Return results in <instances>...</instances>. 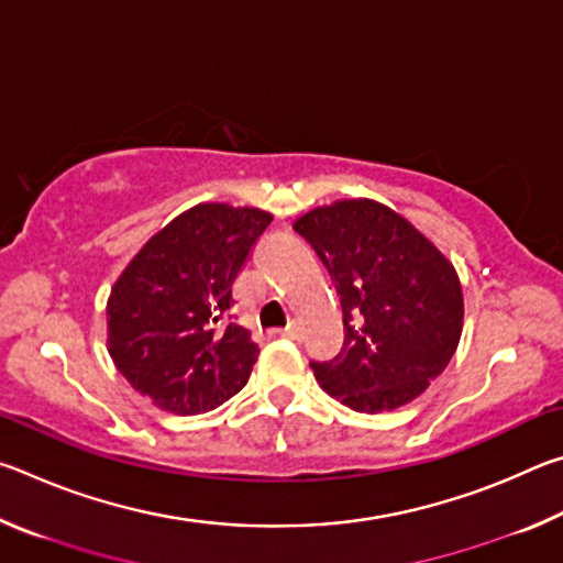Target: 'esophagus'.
<instances>
[{
  "label": "esophagus",
  "mask_w": 563,
  "mask_h": 563,
  "mask_svg": "<svg viewBox=\"0 0 563 563\" xmlns=\"http://www.w3.org/2000/svg\"><path fill=\"white\" fill-rule=\"evenodd\" d=\"M280 338H288V340H298L300 338V330L298 328H285V330H278Z\"/></svg>",
  "instance_id": "obj_1"
}]
</instances>
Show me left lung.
I'll return each instance as SVG.
<instances>
[{
  "mask_svg": "<svg viewBox=\"0 0 563 563\" xmlns=\"http://www.w3.org/2000/svg\"><path fill=\"white\" fill-rule=\"evenodd\" d=\"M338 283L345 342L310 362L318 385L355 412L412 402L450 365L464 298L454 265L430 238L369 198L318 206L292 223Z\"/></svg>",
  "mask_w": 563,
  "mask_h": 563,
  "instance_id": "1",
  "label": "left lung"
}]
</instances>
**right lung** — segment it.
<instances>
[{"mask_svg":"<svg viewBox=\"0 0 563 563\" xmlns=\"http://www.w3.org/2000/svg\"><path fill=\"white\" fill-rule=\"evenodd\" d=\"M271 221L261 208L198 203L151 235L113 283L109 355L158 409L201 415L245 387L261 350L228 310Z\"/></svg>","mask_w":563,"mask_h":563,"instance_id":"obj_1","label":"right lung"}]
</instances>
